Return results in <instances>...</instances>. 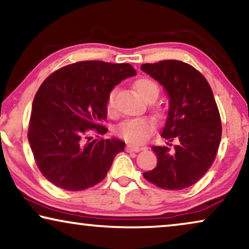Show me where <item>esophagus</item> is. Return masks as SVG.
<instances>
[{
  "label": "esophagus",
  "mask_w": 249,
  "mask_h": 249,
  "mask_svg": "<svg viewBox=\"0 0 249 249\" xmlns=\"http://www.w3.org/2000/svg\"><path fill=\"white\" fill-rule=\"evenodd\" d=\"M125 149H127V152H139V151H142V147H139V146H135V145H130V144H128L127 146H125Z\"/></svg>",
  "instance_id": "obj_1"
}]
</instances>
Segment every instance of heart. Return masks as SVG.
Here are the masks:
<instances>
[{"label":"heart","mask_w":249,"mask_h":249,"mask_svg":"<svg viewBox=\"0 0 249 249\" xmlns=\"http://www.w3.org/2000/svg\"><path fill=\"white\" fill-rule=\"evenodd\" d=\"M137 93L146 101H154L160 94V87L154 80L147 77L138 78L134 83ZM115 89H112L107 98V112L110 115L115 112ZM156 128L154 119L148 117L129 119L119 124L118 134L130 144H142L147 141Z\"/></svg>","instance_id":"heart-1"}]
</instances>
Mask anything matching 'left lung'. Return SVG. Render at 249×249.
Here are the masks:
<instances>
[{"label": "left lung", "instance_id": "obj_1", "mask_svg": "<svg viewBox=\"0 0 249 249\" xmlns=\"http://www.w3.org/2000/svg\"><path fill=\"white\" fill-rule=\"evenodd\" d=\"M142 70L168 91L170 107L161 136L177 145L153 146L158 165L142 173L153 185L166 190L193 186L215 160L222 135L220 112L205 77L182 61L142 64Z\"/></svg>", "mask_w": 249, "mask_h": 249}]
</instances>
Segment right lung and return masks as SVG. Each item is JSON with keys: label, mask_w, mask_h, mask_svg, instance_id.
<instances>
[{"label": "right lung", "mask_w": 249, "mask_h": 249, "mask_svg": "<svg viewBox=\"0 0 249 249\" xmlns=\"http://www.w3.org/2000/svg\"><path fill=\"white\" fill-rule=\"evenodd\" d=\"M137 73L129 63L80 61L51 73L33 102L28 141L42 175L56 187L80 192L105 178L118 153L119 139L105 135L107 98L115 85Z\"/></svg>", "instance_id": "right-lung-1"}]
</instances>
